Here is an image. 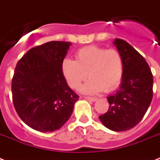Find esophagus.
<instances>
[{"label":"esophagus","mask_w":160,"mask_h":160,"mask_svg":"<svg viewBox=\"0 0 160 160\" xmlns=\"http://www.w3.org/2000/svg\"><path fill=\"white\" fill-rule=\"evenodd\" d=\"M85 99H86L87 100H90V101H92V102L97 100V98H95V97H85Z\"/></svg>","instance_id":"1"}]
</instances>
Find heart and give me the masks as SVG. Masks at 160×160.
<instances>
[{
    "mask_svg": "<svg viewBox=\"0 0 160 160\" xmlns=\"http://www.w3.org/2000/svg\"><path fill=\"white\" fill-rule=\"evenodd\" d=\"M61 71L66 82L72 89H78L88 76L90 80L80 88L84 94H97L103 90L109 92L119 85L124 73L121 54L114 49L107 50L91 46L80 49L75 60L65 58Z\"/></svg>",
    "mask_w": 160,
    "mask_h": 160,
    "instance_id": "1",
    "label": "heart"
}]
</instances>
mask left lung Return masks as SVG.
Instances as JSON below:
<instances>
[{
    "mask_svg": "<svg viewBox=\"0 0 160 160\" xmlns=\"http://www.w3.org/2000/svg\"><path fill=\"white\" fill-rule=\"evenodd\" d=\"M124 60L120 86L109 95V108L99 119L113 131L134 128L143 119L153 98V75L148 63L126 41L115 39L113 42Z\"/></svg>",
    "mask_w": 160,
    "mask_h": 160,
    "instance_id": "obj_1",
    "label": "left lung"
}]
</instances>
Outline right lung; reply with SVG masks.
I'll use <instances>...</instances> for the list:
<instances>
[{"mask_svg": "<svg viewBox=\"0 0 160 160\" xmlns=\"http://www.w3.org/2000/svg\"><path fill=\"white\" fill-rule=\"evenodd\" d=\"M70 46L50 41L31 49L16 64L11 83L14 107L22 121L37 131L61 128L79 100L61 71Z\"/></svg>", "mask_w": 160, "mask_h": 160, "instance_id": "1", "label": "right lung"}]
</instances>
